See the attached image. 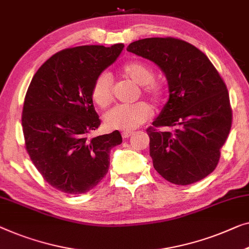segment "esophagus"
I'll use <instances>...</instances> for the list:
<instances>
[{
    "label": "esophagus",
    "mask_w": 249,
    "mask_h": 249,
    "mask_svg": "<svg viewBox=\"0 0 249 249\" xmlns=\"http://www.w3.org/2000/svg\"><path fill=\"white\" fill-rule=\"evenodd\" d=\"M132 131H124L121 133L122 135V138H124V139H127V138H129V137L130 136H132Z\"/></svg>",
    "instance_id": "34e87169"
}]
</instances>
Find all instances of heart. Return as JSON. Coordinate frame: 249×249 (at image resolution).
Segmentation results:
<instances>
[{"label": "heart", "instance_id": "obj_1", "mask_svg": "<svg viewBox=\"0 0 249 249\" xmlns=\"http://www.w3.org/2000/svg\"><path fill=\"white\" fill-rule=\"evenodd\" d=\"M125 76L142 85V92L154 102H160L165 95L163 83L155 81V71L143 62H130L124 65ZM91 96L96 106L107 107L113 101V78L110 73L102 71L95 77L91 89ZM151 116V109L146 102L119 104L104 114V124L112 130L130 131L146 122Z\"/></svg>", "mask_w": 249, "mask_h": 249}]
</instances>
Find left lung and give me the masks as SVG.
I'll return each mask as SVG.
<instances>
[{"label":"left lung","mask_w":249,"mask_h":249,"mask_svg":"<svg viewBox=\"0 0 249 249\" xmlns=\"http://www.w3.org/2000/svg\"><path fill=\"white\" fill-rule=\"evenodd\" d=\"M127 50L157 64L168 81L169 99L147 129L155 169L178 185L207 178L217 167L232 122L220 74L200 49L178 38L140 39ZM166 126L176 130L159 129Z\"/></svg>","instance_id":"1"}]
</instances>
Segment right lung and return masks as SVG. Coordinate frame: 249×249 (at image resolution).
<instances>
[{
	"instance_id": "right-lung-1",
	"label": "right lung",
	"mask_w": 249,
	"mask_h": 249,
	"mask_svg": "<svg viewBox=\"0 0 249 249\" xmlns=\"http://www.w3.org/2000/svg\"><path fill=\"white\" fill-rule=\"evenodd\" d=\"M124 47L60 50L29 85L21 119L27 153L45 181L64 193L76 196L98 185L109 171L110 150L122 142L118 130L89 135L101 124L91 96L93 82Z\"/></svg>"
}]
</instances>
